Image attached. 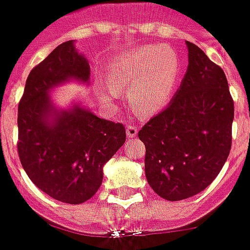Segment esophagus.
Returning <instances> with one entry per match:
<instances>
[{"instance_id":"esophagus-1","label":"esophagus","mask_w":250,"mask_h":250,"mask_svg":"<svg viewBox=\"0 0 250 250\" xmlns=\"http://www.w3.org/2000/svg\"><path fill=\"white\" fill-rule=\"evenodd\" d=\"M125 132H127V136L129 138H134L137 136V133H138V125H133V123L127 125V130Z\"/></svg>"}]
</instances>
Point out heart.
<instances>
[{
  "instance_id": "obj_1",
  "label": "heart",
  "mask_w": 250,
  "mask_h": 250,
  "mask_svg": "<svg viewBox=\"0 0 250 250\" xmlns=\"http://www.w3.org/2000/svg\"><path fill=\"white\" fill-rule=\"evenodd\" d=\"M180 72L178 53L169 45H146L132 49L109 65L108 85L100 87L106 104L121 91H130L132 106L143 116L165 108L174 93Z\"/></svg>"
}]
</instances>
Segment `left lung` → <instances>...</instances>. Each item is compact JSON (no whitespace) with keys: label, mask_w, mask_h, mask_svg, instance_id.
Returning a JSON list of instances; mask_svg holds the SVG:
<instances>
[{"label":"left lung","mask_w":250,"mask_h":250,"mask_svg":"<svg viewBox=\"0 0 250 250\" xmlns=\"http://www.w3.org/2000/svg\"><path fill=\"white\" fill-rule=\"evenodd\" d=\"M188 71L169 106L139 130L149 185L167 201L204 191L225 165L232 146L234 104L225 72L186 42Z\"/></svg>","instance_id":"left-lung-1"}]
</instances>
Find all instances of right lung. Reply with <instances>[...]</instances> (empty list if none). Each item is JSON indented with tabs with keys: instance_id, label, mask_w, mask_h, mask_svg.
<instances>
[{
	"instance_id": "1",
	"label": "right lung",
	"mask_w": 250,
	"mask_h": 250,
	"mask_svg": "<svg viewBox=\"0 0 250 250\" xmlns=\"http://www.w3.org/2000/svg\"><path fill=\"white\" fill-rule=\"evenodd\" d=\"M88 79L86 58L74 42H65L29 72L18 104L21 164L37 188L65 204H83L97 192L102 167L125 142L122 123L102 120L79 104L57 109L51 104V88Z\"/></svg>"
}]
</instances>
